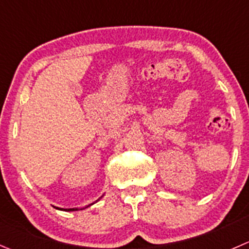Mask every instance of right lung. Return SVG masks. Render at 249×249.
I'll return each mask as SVG.
<instances>
[{
    "instance_id": "obj_1",
    "label": "right lung",
    "mask_w": 249,
    "mask_h": 249,
    "mask_svg": "<svg viewBox=\"0 0 249 249\" xmlns=\"http://www.w3.org/2000/svg\"><path fill=\"white\" fill-rule=\"evenodd\" d=\"M103 196H105V195H103ZM102 196V197H103ZM102 197H100V198L97 199V201H100L101 198H102ZM96 201V202H97ZM96 202H93V203H91V204H89V206H86V207H83V208H59V207H54L55 209H58V211H64V212H76V211H81V209H85V208H88V207H90V206H92V204H95Z\"/></svg>"
}]
</instances>
